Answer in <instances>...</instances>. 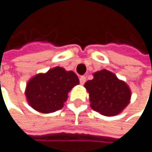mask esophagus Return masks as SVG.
<instances>
[{"mask_svg":"<svg viewBox=\"0 0 152 152\" xmlns=\"http://www.w3.org/2000/svg\"><path fill=\"white\" fill-rule=\"evenodd\" d=\"M86 76H81L80 78V82L81 85H84L85 83H86Z\"/></svg>","mask_w":152,"mask_h":152,"instance_id":"34e87169","label":"esophagus"}]
</instances>
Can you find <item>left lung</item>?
<instances>
[{"mask_svg": "<svg viewBox=\"0 0 152 152\" xmlns=\"http://www.w3.org/2000/svg\"><path fill=\"white\" fill-rule=\"evenodd\" d=\"M85 84L92 110L105 116L120 114L130 102L131 91L124 81L106 69L93 73Z\"/></svg>", "mask_w": 152, "mask_h": 152, "instance_id": "1", "label": "left lung"}]
</instances>
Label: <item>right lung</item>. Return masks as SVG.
Listing matches in <instances>:
<instances>
[{
	"label": "right lung",
	"mask_w": 152,
	"mask_h": 152,
	"mask_svg": "<svg viewBox=\"0 0 152 152\" xmlns=\"http://www.w3.org/2000/svg\"><path fill=\"white\" fill-rule=\"evenodd\" d=\"M79 84V78L72 71H66L60 66L54 67L29 80L26 89L27 102L38 112H55L63 107L68 92Z\"/></svg>",
	"instance_id": "add662e5"
}]
</instances>
